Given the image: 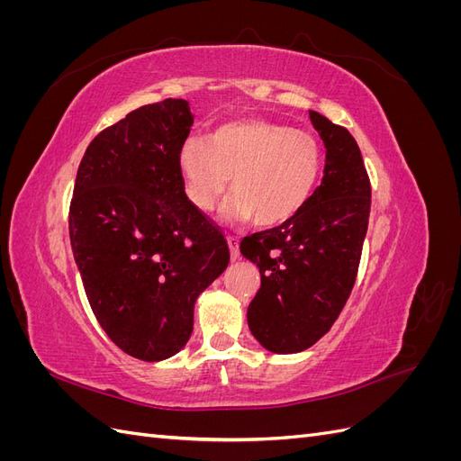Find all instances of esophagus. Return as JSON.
<instances>
[{"instance_id": "esophagus-1", "label": "esophagus", "mask_w": 461, "mask_h": 461, "mask_svg": "<svg viewBox=\"0 0 461 461\" xmlns=\"http://www.w3.org/2000/svg\"><path fill=\"white\" fill-rule=\"evenodd\" d=\"M227 244H229V249H230V259L236 261L240 258V240L234 239V236H229Z\"/></svg>"}]
</instances>
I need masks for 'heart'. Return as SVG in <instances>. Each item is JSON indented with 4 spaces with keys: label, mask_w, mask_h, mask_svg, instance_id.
Listing matches in <instances>:
<instances>
[{
    "label": "heart",
    "mask_w": 461,
    "mask_h": 461,
    "mask_svg": "<svg viewBox=\"0 0 461 461\" xmlns=\"http://www.w3.org/2000/svg\"><path fill=\"white\" fill-rule=\"evenodd\" d=\"M178 171L192 205L209 212L230 176L234 192L222 219L278 227L294 219L313 196L323 151L303 131L259 117L221 122L207 142L190 138L178 151Z\"/></svg>",
    "instance_id": "heart-1"
}]
</instances>
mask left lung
<instances>
[{
	"mask_svg": "<svg viewBox=\"0 0 461 461\" xmlns=\"http://www.w3.org/2000/svg\"><path fill=\"white\" fill-rule=\"evenodd\" d=\"M310 119L325 144L321 185L294 219L240 242V254L261 275L248 327L273 354L308 350L332 327L356 283L367 234L371 186L354 136L317 111Z\"/></svg>",
	"mask_w": 461,
	"mask_h": 461,
	"instance_id": "left-lung-1",
	"label": "left lung"
}]
</instances>
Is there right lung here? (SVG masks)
Here are the masks:
<instances>
[{
    "instance_id": "right-lung-1",
    "label": "right lung",
    "mask_w": 461,
    "mask_h": 461,
    "mask_svg": "<svg viewBox=\"0 0 461 461\" xmlns=\"http://www.w3.org/2000/svg\"><path fill=\"white\" fill-rule=\"evenodd\" d=\"M192 122L186 100L134 109L94 138L75 180L68 234L90 308L142 361L183 350L194 303L230 259L178 171Z\"/></svg>"
}]
</instances>
